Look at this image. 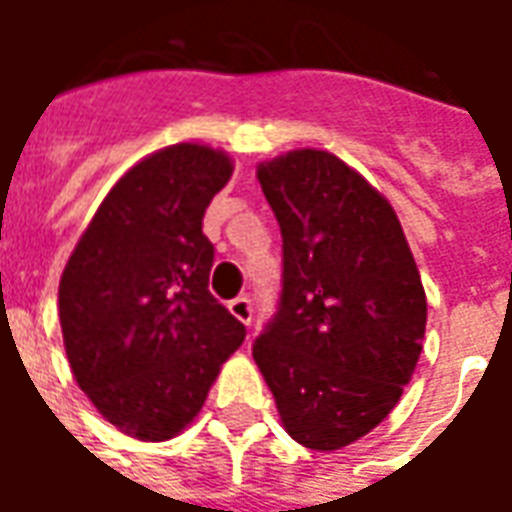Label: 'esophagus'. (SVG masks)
<instances>
[{
  "mask_svg": "<svg viewBox=\"0 0 512 512\" xmlns=\"http://www.w3.org/2000/svg\"><path fill=\"white\" fill-rule=\"evenodd\" d=\"M230 312H233L238 321L246 323V326L252 323V301L246 299V296H238V299L230 301Z\"/></svg>",
  "mask_w": 512,
  "mask_h": 512,
  "instance_id": "obj_1",
  "label": "esophagus"
}]
</instances>
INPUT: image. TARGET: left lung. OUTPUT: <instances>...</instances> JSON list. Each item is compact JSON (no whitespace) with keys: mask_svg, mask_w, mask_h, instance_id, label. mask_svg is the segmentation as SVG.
<instances>
[{"mask_svg":"<svg viewBox=\"0 0 512 512\" xmlns=\"http://www.w3.org/2000/svg\"><path fill=\"white\" fill-rule=\"evenodd\" d=\"M282 233V290L252 345L282 425L340 450L395 408L422 354L428 301L392 205L323 150L260 164Z\"/></svg>","mask_w":512,"mask_h":512,"instance_id":"8db88e82","label":"left lung"}]
</instances>
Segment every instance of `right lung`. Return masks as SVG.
<instances>
[{
    "label": "right lung",
    "mask_w": 512,
    "mask_h": 512,
    "mask_svg": "<svg viewBox=\"0 0 512 512\" xmlns=\"http://www.w3.org/2000/svg\"><path fill=\"white\" fill-rule=\"evenodd\" d=\"M233 175L205 145L139 161L106 194L60 279L76 384L112 425L164 441L197 417L246 326L208 290L202 216Z\"/></svg>",
    "instance_id": "1"
}]
</instances>
